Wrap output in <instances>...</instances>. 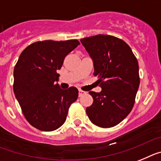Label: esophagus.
I'll return each instance as SVG.
<instances>
[{"label":"esophagus","mask_w":161,"mask_h":161,"mask_svg":"<svg viewBox=\"0 0 161 161\" xmlns=\"http://www.w3.org/2000/svg\"><path fill=\"white\" fill-rule=\"evenodd\" d=\"M85 94H86V92H84V91H82V90H81V89H79V96H82Z\"/></svg>","instance_id":"34e87169"}]
</instances>
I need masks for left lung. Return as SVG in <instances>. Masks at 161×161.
Returning a JSON list of instances; mask_svg holds the SVG:
<instances>
[{"instance_id": "left-lung-1", "label": "left lung", "mask_w": 161, "mask_h": 161, "mask_svg": "<svg viewBox=\"0 0 161 161\" xmlns=\"http://www.w3.org/2000/svg\"><path fill=\"white\" fill-rule=\"evenodd\" d=\"M92 57L100 92H90L93 104L86 109L93 124L103 128L117 125L132 110L139 89V64L130 46L108 35L81 39Z\"/></svg>"}]
</instances>
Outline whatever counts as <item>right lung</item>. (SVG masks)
<instances>
[{
  "instance_id": "1",
  "label": "right lung",
  "mask_w": 161,
  "mask_h": 161,
  "mask_svg": "<svg viewBox=\"0 0 161 161\" xmlns=\"http://www.w3.org/2000/svg\"><path fill=\"white\" fill-rule=\"evenodd\" d=\"M80 44L79 40H44L26 47L14 70V92L22 114L32 126L53 131L63 125L69 108L76 101L79 91L67 90L57 82L64 59Z\"/></svg>"
}]
</instances>
